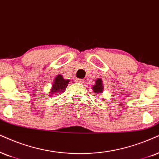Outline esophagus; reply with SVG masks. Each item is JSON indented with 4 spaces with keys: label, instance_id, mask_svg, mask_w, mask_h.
Listing matches in <instances>:
<instances>
[{
    "label": "esophagus",
    "instance_id": "esophagus-1",
    "mask_svg": "<svg viewBox=\"0 0 159 159\" xmlns=\"http://www.w3.org/2000/svg\"><path fill=\"white\" fill-rule=\"evenodd\" d=\"M75 82H77V83H83L84 81L82 79H80V78H76Z\"/></svg>",
    "mask_w": 159,
    "mask_h": 159
}]
</instances>
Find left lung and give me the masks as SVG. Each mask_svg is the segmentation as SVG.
<instances>
[{
  "label": "left lung",
  "mask_w": 159,
  "mask_h": 159,
  "mask_svg": "<svg viewBox=\"0 0 159 159\" xmlns=\"http://www.w3.org/2000/svg\"><path fill=\"white\" fill-rule=\"evenodd\" d=\"M94 82H95V84H94V85H92V87L93 92L94 93H97V94L103 93L104 87H103V81H102L101 78H97Z\"/></svg>",
  "instance_id": "1"
}]
</instances>
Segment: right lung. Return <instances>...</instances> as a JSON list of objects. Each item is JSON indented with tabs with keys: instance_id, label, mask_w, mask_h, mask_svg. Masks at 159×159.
<instances>
[{
	"instance_id": "1",
	"label": "right lung",
	"mask_w": 159,
	"mask_h": 159,
	"mask_svg": "<svg viewBox=\"0 0 159 159\" xmlns=\"http://www.w3.org/2000/svg\"><path fill=\"white\" fill-rule=\"evenodd\" d=\"M69 79H65L61 75H56L54 78L53 82L52 83L51 89L50 93L51 94H54L55 93H57V92L62 93V92L65 91L66 88L67 87L68 84H69Z\"/></svg>"
}]
</instances>
